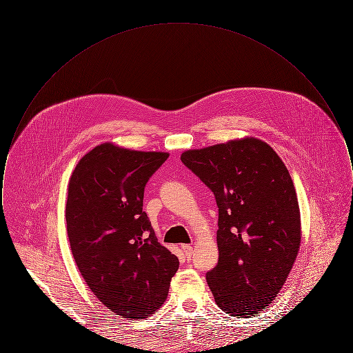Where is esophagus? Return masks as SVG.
Returning a JSON list of instances; mask_svg holds the SVG:
<instances>
[{"mask_svg": "<svg viewBox=\"0 0 353 353\" xmlns=\"http://www.w3.org/2000/svg\"><path fill=\"white\" fill-rule=\"evenodd\" d=\"M181 249H183V252H184L185 258L190 259V258H192V255H193V248H192V246H189V245H183V246H181Z\"/></svg>", "mask_w": 353, "mask_h": 353, "instance_id": "esophagus-1", "label": "esophagus"}]
</instances>
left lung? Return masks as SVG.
I'll list each match as a JSON object with an SVG mask.
<instances>
[{
  "label": "left lung",
  "mask_w": 353,
  "mask_h": 353,
  "mask_svg": "<svg viewBox=\"0 0 353 353\" xmlns=\"http://www.w3.org/2000/svg\"><path fill=\"white\" fill-rule=\"evenodd\" d=\"M181 161L219 206V263L206 274L214 301L233 316H255L285 285L302 239L299 203L285 163L255 137L189 150Z\"/></svg>",
  "instance_id": "8db88e82"
}]
</instances>
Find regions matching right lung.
Segmentation results:
<instances>
[{
    "label": "right lung",
    "mask_w": 353,
    "mask_h": 353,
    "mask_svg": "<svg viewBox=\"0 0 353 353\" xmlns=\"http://www.w3.org/2000/svg\"><path fill=\"white\" fill-rule=\"evenodd\" d=\"M104 143L68 183L66 222L75 263L94 295L127 319H145L168 296L179 258L157 242L143 212L144 188L168 159Z\"/></svg>",
    "instance_id": "add662e5"
}]
</instances>
